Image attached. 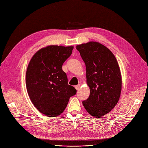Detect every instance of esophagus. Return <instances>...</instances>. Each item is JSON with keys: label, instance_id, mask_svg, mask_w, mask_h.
<instances>
[{"label": "esophagus", "instance_id": "obj_1", "mask_svg": "<svg viewBox=\"0 0 148 148\" xmlns=\"http://www.w3.org/2000/svg\"><path fill=\"white\" fill-rule=\"evenodd\" d=\"M80 84H78V85H76V86H75V88L76 90H79V89L80 88Z\"/></svg>", "mask_w": 148, "mask_h": 148}]
</instances>
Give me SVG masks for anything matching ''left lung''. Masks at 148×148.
<instances>
[{"label": "left lung", "instance_id": "1", "mask_svg": "<svg viewBox=\"0 0 148 148\" xmlns=\"http://www.w3.org/2000/svg\"><path fill=\"white\" fill-rule=\"evenodd\" d=\"M86 68L89 98L82 102L92 116H103L118 103L122 88L119 65L112 51L97 42L77 46Z\"/></svg>", "mask_w": 148, "mask_h": 148}]
</instances>
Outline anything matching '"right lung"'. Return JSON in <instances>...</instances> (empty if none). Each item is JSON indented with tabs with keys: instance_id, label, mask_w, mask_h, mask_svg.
Instances as JSON below:
<instances>
[{
	"instance_id": "right-lung-1",
	"label": "right lung",
	"mask_w": 148,
	"mask_h": 148,
	"mask_svg": "<svg viewBox=\"0 0 148 148\" xmlns=\"http://www.w3.org/2000/svg\"><path fill=\"white\" fill-rule=\"evenodd\" d=\"M73 46L50 45L38 51L28 65L26 84L31 101L41 113L56 117L64 111L69 98L75 95L68 84L62 67L71 56Z\"/></svg>"
}]
</instances>
